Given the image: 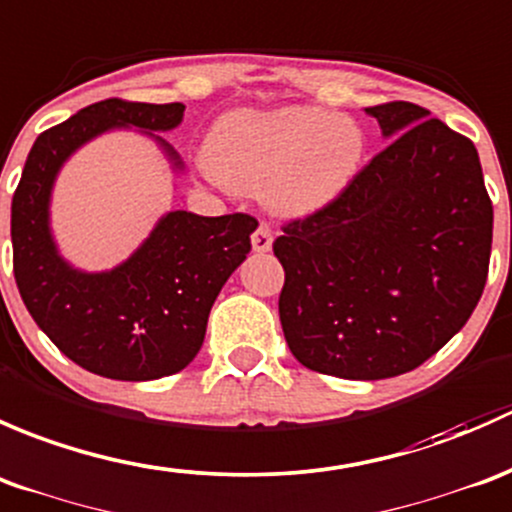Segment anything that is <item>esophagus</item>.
Listing matches in <instances>:
<instances>
[{
    "mask_svg": "<svg viewBox=\"0 0 512 512\" xmlns=\"http://www.w3.org/2000/svg\"><path fill=\"white\" fill-rule=\"evenodd\" d=\"M251 244H254V251H258V254H266V251H271V246H273L271 226H266V224L258 226L254 234H251Z\"/></svg>",
    "mask_w": 512,
    "mask_h": 512,
    "instance_id": "obj_1",
    "label": "esophagus"
}]
</instances>
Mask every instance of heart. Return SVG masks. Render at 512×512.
<instances>
[{"mask_svg": "<svg viewBox=\"0 0 512 512\" xmlns=\"http://www.w3.org/2000/svg\"><path fill=\"white\" fill-rule=\"evenodd\" d=\"M365 133L352 118L293 105L271 113H239L221 123L212 167L239 192H268L286 212L320 207L355 175Z\"/></svg>", "mask_w": 512, "mask_h": 512, "instance_id": "obj_1", "label": "heart"}]
</instances>
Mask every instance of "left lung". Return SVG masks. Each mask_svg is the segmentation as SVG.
Listing matches in <instances>:
<instances>
[{"mask_svg": "<svg viewBox=\"0 0 512 512\" xmlns=\"http://www.w3.org/2000/svg\"><path fill=\"white\" fill-rule=\"evenodd\" d=\"M387 147L273 241L293 357L342 379H387L441 350L481 300L493 204L476 145L407 100L365 108Z\"/></svg>", "mask_w": 512, "mask_h": 512, "instance_id": "left-lung-1", "label": "left lung"}]
</instances>
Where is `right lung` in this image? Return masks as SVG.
I'll return each instance as SVG.
<instances>
[{"label":"right lung","instance_id":"obj_1","mask_svg":"<svg viewBox=\"0 0 512 512\" xmlns=\"http://www.w3.org/2000/svg\"><path fill=\"white\" fill-rule=\"evenodd\" d=\"M182 118V103L108 98L88 105L36 138L14 192L12 249L21 300L68 360L100 377L145 382L184 370L202 347L221 286L251 251L258 226L251 214L192 212L162 217L150 239L113 271L81 273L56 251L49 199L66 157L110 128L152 135L177 128ZM152 138L182 167L160 135Z\"/></svg>","mask_w":512,"mask_h":512}]
</instances>
